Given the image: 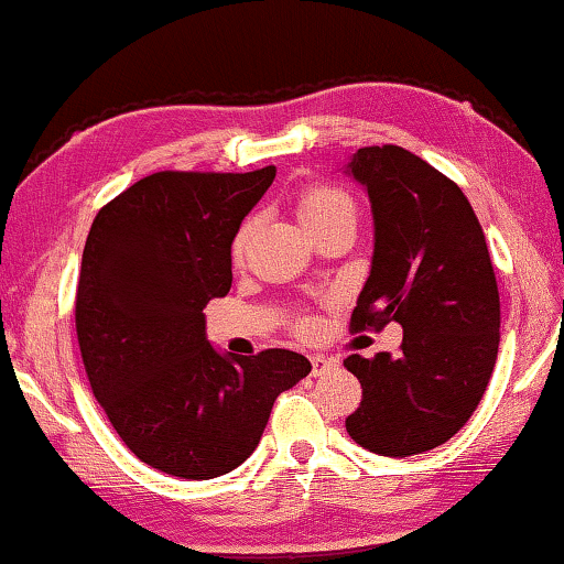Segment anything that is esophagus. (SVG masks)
<instances>
[{
    "label": "esophagus",
    "mask_w": 564,
    "mask_h": 564,
    "mask_svg": "<svg viewBox=\"0 0 564 564\" xmlns=\"http://www.w3.org/2000/svg\"><path fill=\"white\" fill-rule=\"evenodd\" d=\"M334 365H336V362H334V359H329V357H324V355H311V377H318V375L329 372V369H332Z\"/></svg>",
    "instance_id": "34e87169"
}]
</instances>
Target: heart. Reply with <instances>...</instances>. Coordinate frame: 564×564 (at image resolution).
I'll return each instance as SVG.
<instances>
[{
	"mask_svg": "<svg viewBox=\"0 0 564 564\" xmlns=\"http://www.w3.org/2000/svg\"><path fill=\"white\" fill-rule=\"evenodd\" d=\"M296 215L304 228L314 235L334 220H339L344 215H355V202L347 195V192L329 187V184H308L296 195ZM250 230H253V223H242L240 230L235 232L232 240V258L240 260L246 253ZM299 334L311 332V322H299L296 324Z\"/></svg>",
	"mask_w": 564,
	"mask_h": 564,
	"instance_id": "heart-1",
	"label": "heart"
}]
</instances>
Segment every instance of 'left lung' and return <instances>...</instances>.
I'll return each mask as SVG.
<instances>
[{
	"label": "left lung",
	"mask_w": 564,
	"mask_h": 564,
	"mask_svg": "<svg viewBox=\"0 0 564 564\" xmlns=\"http://www.w3.org/2000/svg\"><path fill=\"white\" fill-rule=\"evenodd\" d=\"M375 215L372 271L351 332L402 326L398 357L351 355L362 382L347 433L390 458L438 448L468 423L491 380L501 304L481 223L453 180L408 149H359L349 162Z\"/></svg>",
	"instance_id": "8db88e82"
}]
</instances>
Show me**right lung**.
<instances>
[{
	"instance_id": "1",
	"label": "right lung",
	"mask_w": 564,
	"mask_h": 564,
	"mask_svg": "<svg viewBox=\"0 0 564 564\" xmlns=\"http://www.w3.org/2000/svg\"><path fill=\"white\" fill-rule=\"evenodd\" d=\"M275 166L156 172L90 225L75 332L90 390L147 466L205 481L260 443L273 402L311 372L304 355H217L202 308L232 283V240Z\"/></svg>"
}]
</instances>
